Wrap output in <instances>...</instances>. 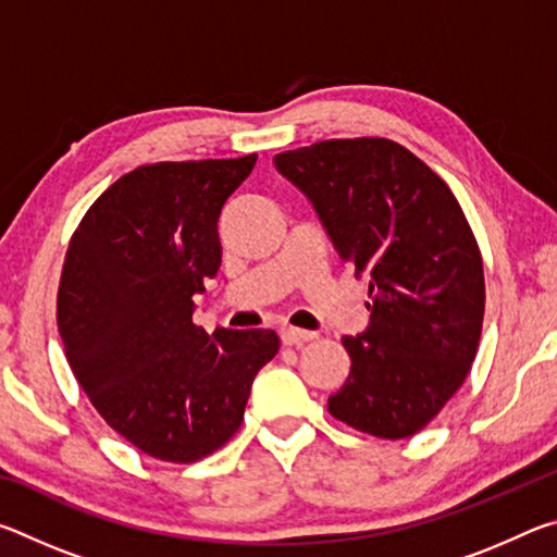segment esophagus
Segmentation results:
<instances>
[{
	"label": "esophagus",
	"instance_id": "obj_1",
	"mask_svg": "<svg viewBox=\"0 0 557 557\" xmlns=\"http://www.w3.org/2000/svg\"><path fill=\"white\" fill-rule=\"evenodd\" d=\"M282 344L285 346H301L307 342H312V338H317L314 332H305V329H295V326H287L282 329Z\"/></svg>",
	"mask_w": 557,
	"mask_h": 557
}]
</instances>
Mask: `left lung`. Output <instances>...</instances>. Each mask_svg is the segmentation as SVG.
<instances>
[{
    "label": "left lung",
    "mask_w": 557,
    "mask_h": 557,
    "mask_svg": "<svg viewBox=\"0 0 557 557\" xmlns=\"http://www.w3.org/2000/svg\"><path fill=\"white\" fill-rule=\"evenodd\" d=\"M312 201L338 258L369 275V329L329 412L383 440L420 432L459 391L484 322V262L449 186L385 137L324 139L275 154Z\"/></svg>",
    "instance_id": "left-lung-1"
}]
</instances>
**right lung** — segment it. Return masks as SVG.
<instances>
[{"label":"right lung","mask_w":557,"mask_h":557,"mask_svg":"<svg viewBox=\"0 0 557 557\" xmlns=\"http://www.w3.org/2000/svg\"><path fill=\"white\" fill-rule=\"evenodd\" d=\"M258 154L157 162L120 176L65 250L55 322L100 418L145 455L191 465L238 432L272 329L194 324V295L221 268L223 203Z\"/></svg>","instance_id":"obj_1"}]
</instances>
